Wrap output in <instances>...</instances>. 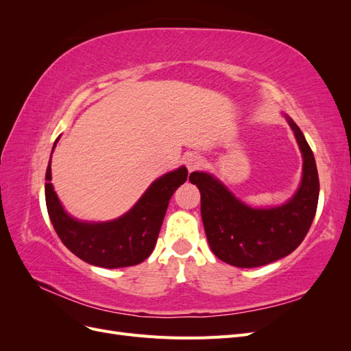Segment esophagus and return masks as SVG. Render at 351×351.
<instances>
[{
	"instance_id": "obj_1",
	"label": "esophagus",
	"mask_w": 351,
	"mask_h": 351,
	"mask_svg": "<svg viewBox=\"0 0 351 351\" xmlns=\"http://www.w3.org/2000/svg\"><path fill=\"white\" fill-rule=\"evenodd\" d=\"M202 162H204V159H202V156L199 154L193 152V154H187L184 156V164L189 169V173H192V171H195V169H197L202 165Z\"/></svg>"
}]
</instances>
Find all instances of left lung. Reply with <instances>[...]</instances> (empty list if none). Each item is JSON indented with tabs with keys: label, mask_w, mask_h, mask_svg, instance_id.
<instances>
[{
	"label": "left lung",
	"mask_w": 351,
	"mask_h": 351,
	"mask_svg": "<svg viewBox=\"0 0 351 351\" xmlns=\"http://www.w3.org/2000/svg\"><path fill=\"white\" fill-rule=\"evenodd\" d=\"M303 155L300 187L284 205L250 208L218 178L204 171L190 174L200 192V214L215 256L232 267L256 268L294 252L309 231L319 197L315 156L302 130L285 115Z\"/></svg>",
	"instance_id": "left-lung-1"
}]
</instances>
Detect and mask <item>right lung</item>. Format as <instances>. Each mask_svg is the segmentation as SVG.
Here are the masks:
<instances>
[{"label": "right lung", "instance_id": "add662e5", "mask_svg": "<svg viewBox=\"0 0 351 351\" xmlns=\"http://www.w3.org/2000/svg\"><path fill=\"white\" fill-rule=\"evenodd\" d=\"M58 139L52 146V152ZM187 168L167 173L146 190L123 217L108 222H83L61 206L51 183V159L45 176L49 219L64 246L82 261L101 268H124L143 262L152 253L169 199L187 180Z\"/></svg>", "mask_w": 351, "mask_h": 351}]
</instances>
